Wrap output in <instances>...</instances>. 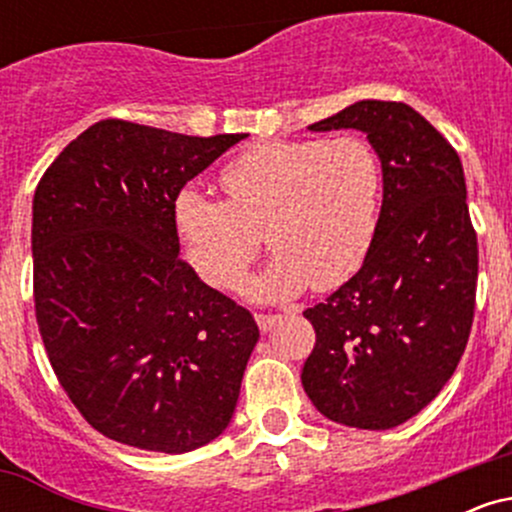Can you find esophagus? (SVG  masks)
<instances>
[{"instance_id":"esophagus-1","label":"esophagus","mask_w":512,"mask_h":512,"mask_svg":"<svg viewBox=\"0 0 512 512\" xmlns=\"http://www.w3.org/2000/svg\"><path fill=\"white\" fill-rule=\"evenodd\" d=\"M255 320H257V325H260V332L267 334V332L272 330V327L276 325V322L281 320V315H264V313H257Z\"/></svg>"}]
</instances>
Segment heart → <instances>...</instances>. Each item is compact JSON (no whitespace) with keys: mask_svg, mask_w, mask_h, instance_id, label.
Wrapping results in <instances>:
<instances>
[{"mask_svg":"<svg viewBox=\"0 0 512 512\" xmlns=\"http://www.w3.org/2000/svg\"><path fill=\"white\" fill-rule=\"evenodd\" d=\"M226 199L182 187L175 231L209 284L228 286L255 260L262 233L272 260L240 284L255 301H289L310 284L354 276L378 231L383 170L361 137L276 139L250 146L221 173Z\"/></svg>","mask_w":512,"mask_h":512,"instance_id":"b5f03b06","label":"heart"}]
</instances>
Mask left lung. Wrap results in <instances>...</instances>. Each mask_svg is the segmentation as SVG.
Segmentation results:
<instances>
[{"label": "left lung", "instance_id": "left-lung-1", "mask_svg": "<svg viewBox=\"0 0 512 512\" xmlns=\"http://www.w3.org/2000/svg\"><path fill=\"white\" fill-rule=\"evenodd\" d=\"M308 129L366 134L383 207L361 269L303 313L315 349L301 383L330 421L387 431L436 399L472 330L479 250L462 161L407 103L358 101Z\"/></svg>", "mask_w": 512, "mask_h": 512}]
</instances>
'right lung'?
<instances>
[{"label":"right lung","mask_w":512,"mask_h":512,"mask_svg":"<svg viewBox=\"0 0 512 512\" xmlns=\"http://www.w3.org/2000/svg\"><path fill=\"white\" fill-rule=\"evenodd\" d=\"M248 134L101 120L33 197V293L52 370L117 443L182 455L231 424L260 330L180 260L175 195Z\"/></svg>","instance_id":"add662e5"}]
</instances>
